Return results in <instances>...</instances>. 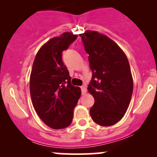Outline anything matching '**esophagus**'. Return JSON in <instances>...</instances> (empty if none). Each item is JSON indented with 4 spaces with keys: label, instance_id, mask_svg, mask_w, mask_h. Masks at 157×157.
<instances>
[{
    "label": "esophagus",
    "instance_id": "obj_1",
    "mask_svg": "<svg viewBox=\"0 0 157 157\" xmlns=\"http://www.w3.org/2000/svg\"><path fill=\"white\" fill-rule=\"evenodd\" d=\"M81 89V92H82V94H85L86 93V86H82L80 87Z\"/></svg>",
    "mask_w": 157,
    "mask_h": 157
}]
</instances>
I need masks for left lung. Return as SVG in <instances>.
I'll use <instances>...</instances> for the list:
<instances>
[{
	"instance_id": "left-lung-1",
	"label": "left lung",
	"mask_w": 157,
	"mask_h": 157,
	"mask_svg": "<svg viewBox=\"0 0 157 157\" xmlns=\"http://www.w3.org/2000/svg\"><path fill=\"white\" fill-rule=\"evenodd\" d=\"M80 36L92 71L88 90L94 104L90 114L98 125H114L125 115L132 96L134 83L128 60L107 36L94 31H86Z\"/></svg>"
}]
</instances>
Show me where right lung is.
I'll return each instance as SVG.
<instances>
[{"label": "right lung", "mask_w": 157, "mask_h": 157, "mask_svg": "<svg viewBox=\"0 0 157 157\" xmlns=\"http://www.w3.org/2000/svg\"><path fill=\"white\" fill-rule=\"evenodd\" d=\"M77 35L65 32L50 39L36 55L30 75V94L40 118L50 128L60 129L72 122L73 111L81 91L71 83L62 52L76 40Z\"/></svg>", "instance_id": "add662e5"}]
</instances>
